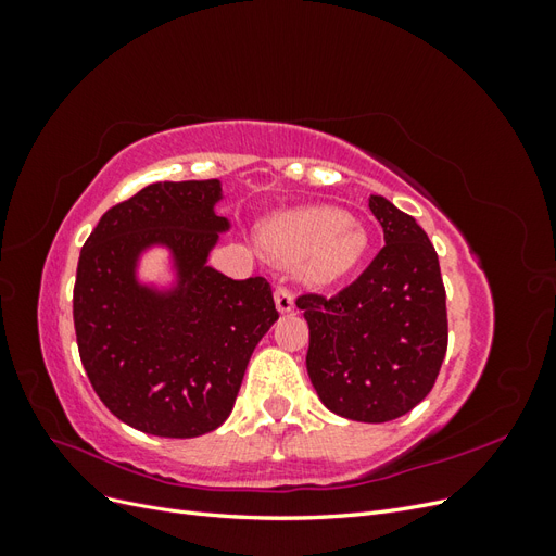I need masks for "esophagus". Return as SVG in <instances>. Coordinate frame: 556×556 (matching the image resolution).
<instances>
[{
    "label": "esophagus",
    "mask_w": 556,
    "mask_h": 556,
    "mask_svg": "<svg viewBox=\"0 0 556 556\" xmlns=\"http://www.w3.org/2000/svg\"><path fill=\"white\" fill-rule=\"evenodd\" d=\"M274 301H276L278 313H290L294 308V294L288 288H276Z\"/></svg>",
    "instance_id": "34e87169"
}]
</instances>
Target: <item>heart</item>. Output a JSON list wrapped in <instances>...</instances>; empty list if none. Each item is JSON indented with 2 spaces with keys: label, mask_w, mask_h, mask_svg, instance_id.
<instances>
[{
  "label": "heart",
  "mask_w": 556,
  "mask_h": 556,
  "mask_svg": "<svg viewBox=\"0 0 556 556\" xmlns=\"http://www.w3.org/2000/svg\"><path fill=\"white\" fill-rule=\"evenodd\" d=\"M264 248L311 288H327L355 268L368 250L359 220L329 206H306L274 215L260 229Z\"/></svg>",
  "instance_id": "heart-1"
}]
</instances>
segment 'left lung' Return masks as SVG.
Here are the masks:
<instances>
[{
  "label": "left lung",
  "mask_w": 556,
  "mask_h": 556,
  "mask_svg": "<svg viewBox=\"0 0 556 556\" xmlns=\"http://www.w3.org/2000/svg\"><path fill=\"white\" fill-rule=\"evenodd\" d=\"M368 208L384 248L331 299L304 294L296 306L311 329L306 368L319 401L355 422L410 413L439 378L447 311L439 255L415 217L380 194Z\"/></svg>",
  "instance_id": "obj_1"
}]
</instances>
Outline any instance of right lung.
Segmentation results:
<instances>
[{
	"label": "right lung",
	"instance_id": "1",
	"mask_svg": "<svg viewBox=\"0 0 556 556\" xmlns=\"http://www.w3.org/2000/svg\"><path fill=\"white\" fill-rule=\"evenodd\" d=\"M220 180L153 182L109 208L80 250L74 325L83 368L125 425L162 439L220 427L245 366L278 319L271 285L208 266L229 231ZM170 255L173 280L138 276L146 251Z\"/></svg>",
	"mask_w": 556,
	"mask_h": 556
}]
</instances>
